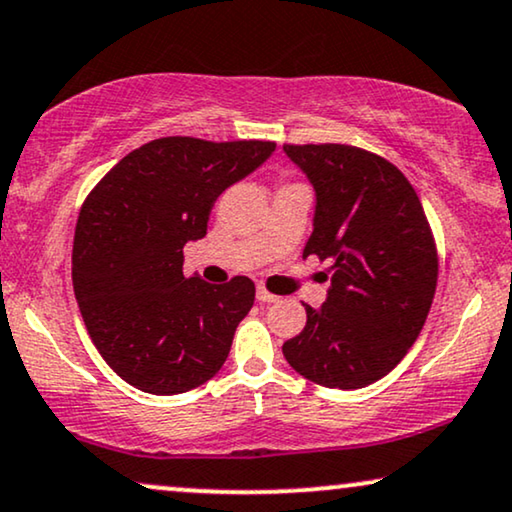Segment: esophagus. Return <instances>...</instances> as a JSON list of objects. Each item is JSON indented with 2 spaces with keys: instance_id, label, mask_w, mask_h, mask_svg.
Instances as JSON below:
<instances>
[{
  "instance_id": "obj_1",
  "label": "esophagus",
  "mask_w": 512,
  "mask_h": 512,
  "mask_svg": "<svg viewBox=\"0 0 512 512\" xmlns=\"http://www.w3.org/2000/svg\"><path fill=\"white\" fill-rule=\"evenodd\" d=\"M256 298L261 300V303H277V296L275 293H270V291H265V286H258L256 289Z\"/></svg>"
}]
</instances>
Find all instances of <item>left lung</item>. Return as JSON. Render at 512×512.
Segmentation results:
<instances>
[{
	"label": "left lung",
	"mask_w": 512,
	"mask_h": 512,
	"mask_svg": "<svg viewBox=\"0 0 512 512\" xmlns=\"http://www.w3.org/2000/svg\"><path fill=\"white\" fill-rule=\"evenodd\" d=\"M314 188L303 258L333 261L324 305L282 352L328 389H361L408 354L431 310L438 256L415 188L375 153L345 144H284Z\"/></svg>",
	"instance_id": "8db88e82"
}]
</instances>
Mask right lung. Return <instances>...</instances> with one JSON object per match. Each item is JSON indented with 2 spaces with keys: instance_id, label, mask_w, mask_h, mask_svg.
I'll use <instances>...</instances> for the list:
<instances>
[{
  "instance_id": "obj_1",
  "label": "right lung",
  "mask_w": 512,
  "mask_h": 512,
  "mask_svg": "<svg viewBox=\"0 0 512 512\" xmlns=\"http://www.w3.org/2000/svg\"><path fill=\"white\" fill-rule=\"evenodd\" d=\"M272 151L275 142L153 139L111 167L83 202L74 296L97 352L132 387L184 394L226 363L256 286L249 277H184V247L207 235L216 198Z\"/></svg>"
}]
</instances>
